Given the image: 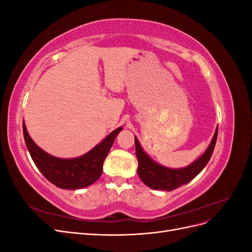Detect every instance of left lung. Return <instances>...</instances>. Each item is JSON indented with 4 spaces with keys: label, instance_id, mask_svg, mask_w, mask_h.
I'll return each mask as SVG.
<instances>
[{
    "label": "left lung",
    "instance_id": "obj_1",
    "mask_svg": "<svg viewBox=\"0 0 252 252\" xmlns=\"http://www.w3.org/2000/svg\"><path fill=\"white\" fill-rule=\"evenodd\" d=\"M217 138L218 127L215 134H213L211 143L204 154L190 165L179 169L168 168V167L155 162L144 151L141 144L139 143V140L134 138L135 155L139 162L138 174L140 179L146 186L156 190H165V191H171V190L177 189L182 185L187 184V183L193 180L209 162L216 146Z\"/></svg>",
    "mask_w": 252,
    "mask_h": 252
}]
</instances>
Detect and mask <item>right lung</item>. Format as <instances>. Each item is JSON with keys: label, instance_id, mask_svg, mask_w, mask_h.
<instances>
[{"label": "right lung", "instance_id": "right-lung-1", "mask_svg": "<svg viewBox=\"0 0 252 252\" xmlns=\"http://www.w3.org/2000/svg\"><path fill=\"white\" fill-rule=\"evenodd\" d=\"M123 127L110 132L97 145L78 158H60L44 151L30 138L23 122V134L32 161L42 174L53 185L62 189H80L87 187L101 177L106 157Z\"/></svg>", "mask_w": 252, "mask_h": 252}]
</instances>
